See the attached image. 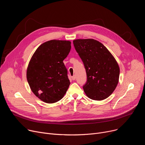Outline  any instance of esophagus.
Here are the masks:
<instances>
[{"mask_svg": "<svg viewBox=\"0 0 145 145\" xmlns=\"http://www.w3.org/2000/svg\"><path fill=\"white\" fill-rule=\"evenodd\" d=\"M72 80H75V79H76V76H75V75H73V76H72Z\"/></svg>", "mask_w": 145, "mask_h": 145, "instance_id": "34e87169", "label": "esophagus"}]
</instances>
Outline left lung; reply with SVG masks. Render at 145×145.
<instances>
[{
  "instance_id": "8db88e82",
  "label": "left lung",
  "mask_w": 145,
  "mask_h": 145,
  "mask_svg": "<svg viewBox=\"0 0 145 145\" xmlns=\"http://www.w3.org/2000/svg\"><path fill=\"white\" fill-rule=\"evenodd\" d=\"M73 42L86 70L87 80L82 87L86 95L96 100L107 98L119 82L120 69L116 59L95 39H78Z\"/></svg>"
}]
</instances>
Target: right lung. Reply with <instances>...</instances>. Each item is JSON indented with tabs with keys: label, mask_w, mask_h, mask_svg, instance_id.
Masks as SVG:
<instances>
[{
	"label": "right lung",
	"mask_w": 145,
	"mask_h": 145,
	"mask_svg": "<svg viewBox=\"0 0 145 145\" xmlns=\"http://www.w3.org/2000/svg\"><path fill=\"white\" fill-rule=\"evenodd\" d=\"M71 49L69 40H50L41 44L30 59L26 73L28 83L34 94L46 103L60 100L69 87L63 61Z\"/></svg>",
	"instance_id": "add662e5"
}]
</instances>
